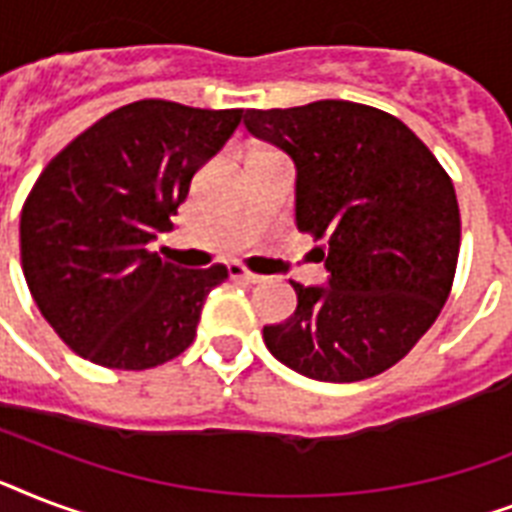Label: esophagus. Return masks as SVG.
Returning <instances> with one entry per match:
<instances>
[{
	"mask_svg": "<svg viewBox=\"0 0 512 512\" xmlns=\"http://www.w3.org/2000/svg\"><path fill=\"white\" fill-rule=\"evenodd\" d=\"M228 273H231V279H239V281H247V284H260L263 276H257V273L247 271V268H241V265H228Z\"/></svg>",
	"mask_w": 512,
	"mask_h": 512,
	"instance_id": "1",
	"label": "esophagus"
}]
</instances>
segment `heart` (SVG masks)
Segmentation results:
<instances>
[{
	"mask_svg": "<svg viewBox=\"0 0 512 512\" xmlns=\"http://www.w3.org/2000/svg\"><path fill=\"white\" fill-rule=\"evenodd\" d=\"M263 154H271V151H255V154L249 156V159H255V156H263Z\"/></svg>",
	"mask_w": 512,
	"mask_h": 512,
	"instance_id": "b5f03b06",
	"label": "heart"
}]
</instances>
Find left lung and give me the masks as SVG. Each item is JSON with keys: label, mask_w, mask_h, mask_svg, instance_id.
I'll use <instances>...</instances> for the list:
<instances>
[{"label": "left lung", "mask_w": 512, "mask_h": 512, "mask_svg": "<svg viewBox=\"0 0 512 512\" xmlns=\"http://www.w3.org/2000/svg\"><path fill=\"white\" fill-rule=\"evenodd\" d=\"M247 130L295 162L297 231L324 239L327 284L303 287L287 321L263 327L281 364L356 382L401 361L433 327L460 255L457 193L401 119L350 100L247 111Z\"/></svg>", "instance_id": "obj_1"}]
</instances>
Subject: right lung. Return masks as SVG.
<instances>
[{
	"mask_svg": "<svg viewBox=\"0 0 512 512\" xmlns=\"http://www.w3.org/2000/svg\"><path fill=\"white\" fill-rule=\"evenodd\" d=\"M244 111L138 100L52 159L20 212V263L36 308L92 364L140 372L180 356L225 265L185 271L148 249L201 164Z\"/></svg>",
	"mask_w": 512,
	"mask_h": 512,
	"instance_id": "obj_1",
	"label": "right lung"
}]
</instances>
